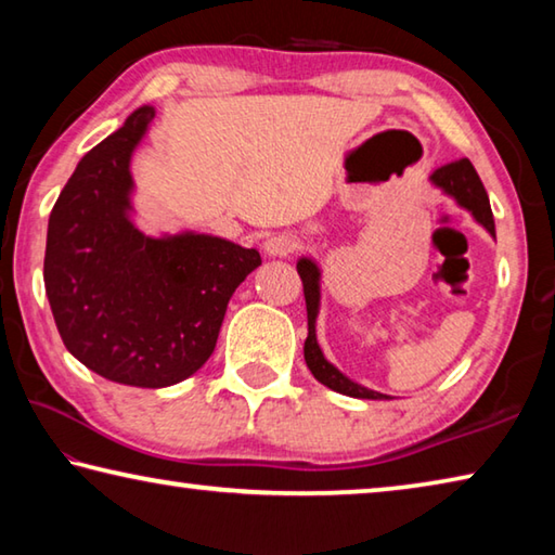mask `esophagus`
Wrapping results in <instances>:
<instances>
[{"instance_id":"34e87169","label":"esophagus","mask_w":555,"mask_h":555,"mask_svg":"<svg viewBox=\"0 0 555 555\" xmlns=\"http://www.w3.org/2000/svg\"><path fill=\"white\" fill-rule=\"evenodd\" d=\"M298 237L296 234H288V232H281V234H274V237H269L264 242V251L269 257H288L294 255V251L298 249Z\"/></svg>"}]
</instances>
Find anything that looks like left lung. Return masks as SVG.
I'll return each instance as SVG.
<instances>
[{"mask_svg":"<svg viewBox=\"0 0 555 555\" xmlns=\"http://www.w3.org/2000/svg\"><path fill=\"white\" fill-rule=\"evenodd\" d=\"M430 183L440 188L446 195H450L460 208H465L487 232L492 234V237H496L490 198H487V191L480 181V176L475 171V166L469 164L467 158H460V162L436 168V171L430 173ZM296 269H298L300 281H304V296H306V311H308V337L304 345V357H306L308 370H311L313 377L321 384H325L327 389L345 393V397L387 399L384 393L372 391L367 387H362V384L352 382L350 377H345L335 364L325 360V354L315 337V318H318V311H321V269H318V264L311 257H300Z\"/></svg>","mask_w":555,"mask_h":555,"instance_id":"obj_1","label":"left lung"}]
</instances>
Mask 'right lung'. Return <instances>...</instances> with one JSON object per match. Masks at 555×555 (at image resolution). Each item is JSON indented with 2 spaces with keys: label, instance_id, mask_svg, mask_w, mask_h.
Wrapping results in <instances>:
<instances>
[{
  "label": "right lung",
  "instance_id": "obj_1",
  "mask_svg": "<svg viewBox=\"0 0 555 555\" xmlns=\"http://www.w3.org/2000/svg\"><path fill=\"white\" fill-rule=\"evenodd\" d=\"M156 115L125 125L80 158L55 201L43 284L68 352L100 377L162 389L198 372L228 304L261 257L201 232L149 237L131 222L129 162Z\"/></svg>",
  "mask_w": 555,
  "mask_h": 555
}]
</instances>
